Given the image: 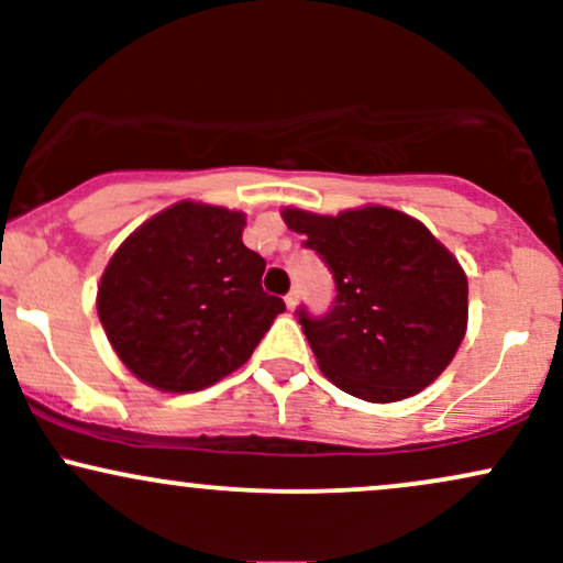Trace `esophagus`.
<instances>
[{
	"label": "esophagus",
	"instance_id": "1",
	"mask_svg": "<svg viewBox=\"0 0 563 563\" xmlns=\"http://www.w3.org/2000/svg\"><path fill=\"white\" fill-rule=\"evenodd\" d=\"M296 301H299V290H290V294H286V307L294 309Z\"/></svg>",
	"mask_w": 563,
	"mask_h": 563
}]
</instances>
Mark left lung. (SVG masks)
Wrapping results in <instances>:
<instances>
[{
	"mask_svg": "<svg viewBox=\"0 0 563 563\" xmlns=\"http://www.w3.org/2000/svg\"><path fill=\"white\" fill-rule=\"evenodd\" d=\"M333 275L331 309H296L320 371L367 402L412 397L450 365L468 318L461 264L421 222L384 206L318 217L286 209Z\"/></svg>",
	"mask_w": 563,
	"mask_h": 563,
	"instance_id": "obj_1",
	"label": "left lung"
}]
</instances>
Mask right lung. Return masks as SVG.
I'll use <instances>...</instances> for the list:
<instances>
[{
    "mask_svg": "<svg viewBox=\"0 0 563 563\" xmlns=\"http://www.w3.org/2000/svg\"><path fill=\"white\" fill-rule=\"evenodd\" d=\"M245 219L217 206L161 211L102 273L97 312L129 371L164 391H198L251 357L286 303L262 288L267 262Z\"/></svg>",
    "mask_w": 563,
    "mask_h": 563,
    "instance_id": "add662e5",
    "label": "right lung"
}]
</instances>
